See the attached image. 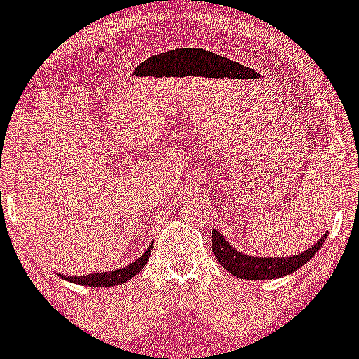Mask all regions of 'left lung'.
<instances>
[{"mask_svg": "<svg viewBox=\"0 0 359 359\" xmlns=\"http://www.w3.org/2000/svg\"><path fill=\"white\" fill-rule=\"evenodd\" d=\"M326 235H323L314 245L309 247L302 254H293V256L286 257H259L236 250L228 242L226 236H222L217 229H214L212 231V250H214L215 259L222 264V268H226L231 276L238 277V279H279V277H286L290 273H294L298 268L309 263L312 259V256L321 249V245L326 240Z\"/></svg>", "mask_w": 359, "mask_h": 359, "instance_id": "8db88e82", "label": "left lung"}]
</instances>
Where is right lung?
Segmentation results:
<instances>
[{
  "instance_id": "obj_1",
  "label": "right lung",
  "mask_w": 359,
  "mask_h": 359,
  "mask_svg": "<svg viewBox=\"0 0 359 359\" xmlns=\"http://www.w3.org/2000/svg\"><path fill=\"white\" fill-rule=\"evenodd\" d=\"M152 243L147 247L144 254H142L138 259H135L133 263L126 264L123 268H117V270H112V272H103V273H89V276H80V277H62L65 280H69V283H75L79 286H87V287H112L119 286V284H124L126 280L133 279L142 268L145 266V263L149 261V256H151Z\"/></svg>"
}]
</instances>
